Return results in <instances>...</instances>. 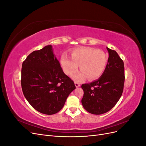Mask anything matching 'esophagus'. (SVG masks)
<instances>
[{
	"label": "esophagus",
	"mask_w": 146,
	"mask_h": 146,
	"mask_svg": "<svg viewBox=\"0 0 146 146\" xmlns=\"http://www.w3.org/2000/svg\"><path fill=\"white\" fill-rule=\"evenodd\" d=\"M75 85H76V88H78V87H80V83H78V82H75Z\"/></svg>",
	"instance_id": "obj_1"
}]
</instances>
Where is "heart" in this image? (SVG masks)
<instances>
[{"label": "heart", "mask_w": 146, "mask_h": 146, "mask_svg": "<svg viewBox=\"0 0 146 146\" xmlns=\"http://www.w3.org/2000/svg\"><path fill=\"white\" fill-rule=\"evenodd\" d=\"M72 58L64 54L61 57L60 64L64 72L72 74L78 68L80 70L72 74L74 80L80 82L87 77L88 80H94L103 74L107 63V57L103 51L91 47L77 48L72 51Z\"/></svg>", "instance_id": "1"}]
</instances>
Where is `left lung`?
I'll return each instance as SVG.
<instances>
[{
    "label": "left lung",
    "mask_w": 146,
    "mask_h": 146,
    "mask_svg": "<svg viewBox=\"0 0 146 146\" xmlns=\"http://www.w3.org/2000/svg\"><path fill=\"white\" fill-rule=\"evenodd\" d=\"M108 63L100 77L90 83L83 84L82 99L83 108L93 114L109 111L122 96L125 81L124 64L117 53L107 47Z\"/></svg>",
    "instance_id": "left-lung-1"
}]
</instances>
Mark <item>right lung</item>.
I'll use <instances>...</instances> for the list:
<instances>
[{"label": "right lung", "mask_w": 146, "mask_h": 146, "mask_svg": "<svg viewBox=\"0 0 146 146\" xmlns=\"http://www.w3.org/2000/svg\"><path fill=\"white\" fill-rule=\"evenodd\" d=\"M21 86L29 103L48 115L60 111L76 89L74 82L61 68L51 45L33 51L26 58L22 65Z\"/></svg>", "instance_id": "right-lung-1"}]
</instances>
